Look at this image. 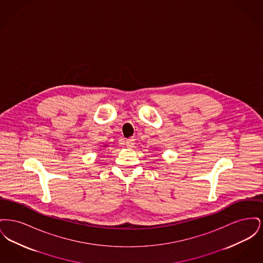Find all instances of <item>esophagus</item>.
Returning a JSON list of instances; mask_svg holds the SVG:
<instances>
[{
	"instance_id": "1",
	"label": "esophagus",
	"mask_w": 263,
	"mask_h": 263,
	"mask_svg": "<svg viewBox=\"0 0 263 263\" xmlns=\"http://www.w3.org/2000/svg\"><path fill=\"white\" fill-rule=\"evenodd\" d=\"M134 145H135V139H133V138H129V139H127V140H126V146H127L128 148H132V147H134Z\"/></svg>"
}]
</instances>
